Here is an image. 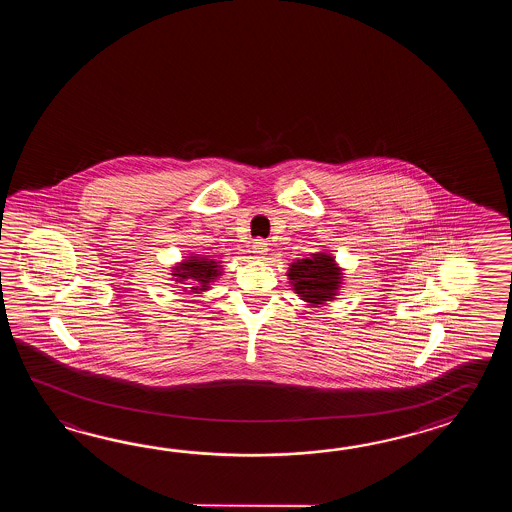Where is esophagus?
<instances>
[{"label": "esophagus", "mask_w": 512, "mask_h": 512, "mask_svg": "<svg viewBox=\"0 0 512 512\" xmlns=\"http://www.w3.org/2000/svg\"><path fill=\"white\" fill-rule=\"evenodd\" d=\"M252 249H254V254H256L258 258H265L267 252H269V243L263 240H256L254 241V245H252Z\"/></svg>", "instance_id": "obj_1"}]
</instances>
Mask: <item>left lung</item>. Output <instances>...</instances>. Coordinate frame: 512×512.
Listing matches in <instances>:
<instances>
[{
  "mask_svg": "<svg viewBox=\"0 0 512 512\" xmlns=\"http://www.w3.org/2000/svg\"><path fill=\"white\" fill-rule=\"evenodd\" d=\"M287 276L294 293L313 307L331 302L344 278L335 258L326 252H316L311 258L293 261Z\"/></svg>",
  "mask_w": 512,
  "mask_h": 512,
  "instance_id": "8db88e82",
  "label": "left lung"
}]
</instances>
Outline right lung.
<instances>
[{"label": "right lung", "instance_id": "obj_1", "mask_svg": "<svg viewBox=\"0 0 512 512\" xmlns=\"http://www.w3.org/2000/svg\"><path fill=\"white\" fill-rule=\"evenodd\" d=\"M175 282L186 283L185 291L203 293L210 289V283L221 276L219 261L208 260L205 256H190L188 260L177 263L172 271Z\"/></svg>", "mask_w": 512, "mask_h": 512}]
</instances>
